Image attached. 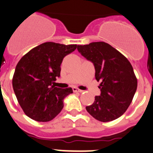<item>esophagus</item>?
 <instances>
[{
	"label": "esophagus",
	"mask_w": 153,
	"mask_h": 153,
	"mask_svg": "<svg viewBox=\"0 0 153 153\" xmlns=\"http://www.w3.org/2000/svg\"><path fill=\"white\" fill-rule=\"evenodd\" d=\"M73 91L74 92V93H82L84 90H82L79 89V88H74Z\"/></svg>",
	"instance_id": "obj_1"
}]
</instances>
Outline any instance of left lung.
<instances>
[{"mask_svg": "<svg viewBox=\"0 0 153 153\" xmlns=\"http://www.w3.org/2000/svg\"><path fill=\"white\" fill-rule=\"evenodd\" d=\"M77 50L94 64L101 95L86 106L88 112L101 122L117 119L127 110L137 88V79L127 58L103 42L78 45Z\"/></svg>", "mask_w": 153, "mask_h": 153, "instance_id": "8db88e82", "label": "left lung"}]
</instances>
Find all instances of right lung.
<instances>
[{"label":"right lung","instance_id":"obj_1","mask_svg":"<svg viewBox=\"0 0 153 153\" xmlns=\"http://www.w3.org/2000/svg\"><path fill=\"white\" fill-rule=\"evenodd\" d=\"M76 47V44L45 42L33 48L18 62L12 86L27 117L38 122H48L63 109L64 98L73 90L57 88L52 83L60 76L64 57Z\"/></svg>","mask_w":153,"mask_h":153}]
</instances>
